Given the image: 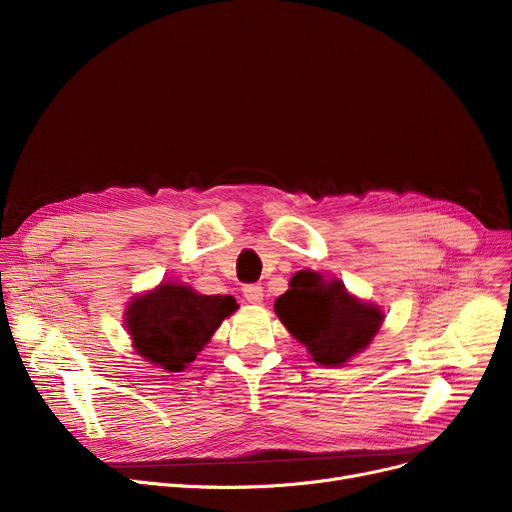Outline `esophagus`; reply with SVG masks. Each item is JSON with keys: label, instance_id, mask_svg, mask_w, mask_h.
I'll use <instances>...</instances> for the list:
<instances>
[{"label": "esophagus", "instance_id": "1", "mask_svg": "<svg viewBox=\"0 0 512 512\" xmlns=\"http://www.w3.org/2000/svg\"><path fill=\"white\" fill-rule=\"evenodd\" d=\"M242 297H245L247 303L251 305H259L263 301V288L259 284H247L242 288Z\"/></svg>", "mask_w": 512, "mask_h": 512}]
</instances>
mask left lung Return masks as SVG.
I'll return each instance as SVG.
<instances>
[{
    "label": "left lung",
    "mask_w": 512,
    "mask_h": 512,
    "mask_svg": "<svg viewBox=\"0 0 512 512\" xmlns=\"http://www.w3.org/2000/svg\"><path fill=\"white\" fill-rule=\"evenodd\" d=\"M274 307L313 359L330 367L361 353L384 321L378 307L359 303L340 280L328 282L315 272L294 274Z\"/></svg>",
    "instance_id": "obj_1"
}]
</instances>
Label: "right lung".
<instances>
[{"instance_id": "1", "label": "right lung", "mask_w": 512, "mask_h": 512, "mask_svg": "<svg viewBox=\"0 0 512 512\" xmlns=\"http://www.w3.org/2000/svg\"><path fill=\"white\" fill-rule=\"evenodd\" d=\"M236 307L230 294L209 297L188 286L161 284L130 303L126 326L139 355L168 371H182Z\"/></svg>"}]
</instances>
